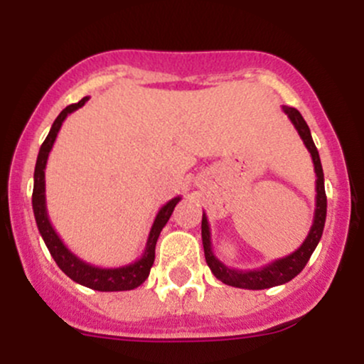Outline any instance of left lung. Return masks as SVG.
<instances>
[{"instance_id":"obj_1","label":"left lung","mask_w":364,"mask_h":364,"mask_svg":"<svg viewBox=\"0 0 364 364\" xmlns=\"http://www.w3.org/2000/svg\"><path fill=\"white\" fill-rule=\"evenodd\" d=\"M282 111L286 112L287 118L294 124L296 132L301 136L304 147L310 152L313 166H315L316 173V203H315V214H313V224L310 232H308L306 240L298 250H294L287 257L277 258V260L267 263V265L260 267V269L253 270H237L231 269L225 263H223L212 252V240H210V225H208V219L203 212L202 217V243H203V253H205L207 265L210 267L212 274L219 279L220 282L228 284V286L240 287V289H269V287L281 286L292 281L301 270L304 269L308 260H310L311 253L315 252L316 245H318L321 232H323L325 217H327V195H325V185H323V169H321V162L318 150L315 147V141L311 139L310 128H308L306 121L303 119L301 112L294 107L282 106Z\"/></svg>"}]
</instances>
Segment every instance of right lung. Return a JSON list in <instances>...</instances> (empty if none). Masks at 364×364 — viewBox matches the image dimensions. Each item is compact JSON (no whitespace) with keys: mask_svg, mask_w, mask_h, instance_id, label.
I'll return each mask as SVG.
<instances>
[{"mask_svg":"<svg viewBox=\"0 0 364 364\" xmlns=\"http://www.w3.org/2000/svg\"><path fill=\"white\" fill-rule=\"evenodd\" d=\"M89 101V97H83L77 104H70L60 112L56 119H54L51 129H49L48 136H46L44 144L41 145L39 156H37L36 171H34V193H32V208H34V217L37 229H39L41 236H43L46 246H48L49 253L58 263V267L68 275L75 282L82 284V286L90 287L94 291H132L139 287L140 284L145 282L149 277L150 269L154 265V258H156V245L161 235L162 228L168 224L171 214H173L174 207L181 200V196H174L171 198L166 205L159 208L156 219H154L152 228H150L147 245H145L144 253L139 260L128 263L123 267H114V269H102V267H95L92 263L78 258L73 252H70L68 246L61 241L58 232L54 231L51 220L48 215V207H46V164H48L49 152H51L54 140H56L58 132H60L63 121L66 116L72 114L78 107Z\"/></svg>","mask_w":364,"mask_h":364,"instance_id":"right-lung-1","label":"right lung"}]
</instances>
